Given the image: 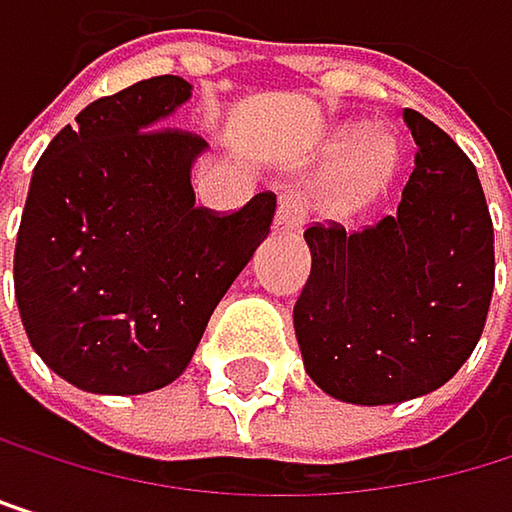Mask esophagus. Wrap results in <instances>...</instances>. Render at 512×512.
Here are the masks:
<instances>
[{"label":"esophagus","mask_w":512,"mask_h":512,"mask_svg":"<svg viewBox=\"0 0 512 512\" xmlns=\"http://www.w3.org/2000/svg\"><path fill=\"white\" fill-rule=\"evenodd\" d=\"M301 224H304V208H301L298 196L282 193L279 196V208H276L273 230L276 233H294V230H301Z\"/></svg>","instance_id":"34e87169"}]
</instances>
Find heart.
Listing matches in <instances>:
<instances>
[{
	"instance_id": "obj_1",
	"label": "heart",
	"mask_w": 512,
	"mask_h": 512,
	"mask_svg": "<svg viewBox=\"0 0 512 512\" xmlns=\"http://www.w3.org/2000/svg\"><path fill=\"white\" fill-rule=\"evenodd\" d=\"M347 141L350 134H341L334 147H344ZM393 165H396V147L390 137L381 131L362 134L359 144L325 174L319 190V208L328 214H338V218L359 211L387 184Z\"/></svg>"
}]
</instances>
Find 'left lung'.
<instances>
[{"mask_svg":"<svg viewBox=\"0 0 512 512\" xmlns=\"http://www.w3.org/2000/svg\"><path fill=\"white\" fill-rule=\"evenodd\" d=\"M396 214L365 230L313 224L294 304L307 375L334 399L390 405L442 387L467 362L495 291V227L467 153L418 110Z\"/></svg>","mask_w":512,"mask_h":512,"instance_id":"1","label":"left lung"}]
</instances>
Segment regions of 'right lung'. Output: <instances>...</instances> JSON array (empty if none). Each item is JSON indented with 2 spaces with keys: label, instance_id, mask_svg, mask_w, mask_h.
Returning a JSON list of instances; mask_svg holds the SVG:
<instances>
[{
  "label": "right lung",
  "instance_id": "add662e5",
  "mask_svg": "<svg viewBox=\"0 0 512 512\" xmlns=\"http://www.w3.org/2000/svg\"><path fill=\"white\" fill-rule=\"evenodd\" d=\"M190 94L181 76H153L101 97L33 171L14 298L33 350L79 390L171 384L270 233L273 193L230 214L196 205L190 168L208 144L165 125Z\"/></svg>",
  "mask_w": 512,
  "mask_h": 512
}]
</instances>
